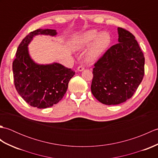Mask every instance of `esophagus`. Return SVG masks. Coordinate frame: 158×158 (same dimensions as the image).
I'll return each mask as SVG.
<instances>
[{"label":"esophagus","mask_w":158,"mask_h":158,"mask_svg":"<svg viewBox=\"0 0 158 158\" xmlns=\"http://www.w3.org/2000/svg\"><path fill=\"white\" fill-rule=\"evenodd\" d=\"M83 70H84V66L83 65H80L79 66H78V68H77V70H78V71H83Z\"/></svg>","instance_id":"1"}]
</instances>
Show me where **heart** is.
I'll return each instance as SVG.
<instances>
[{"mask_svg":"<svg viewBox=\"0 0 158 158\" xmlns=\"http://www.w3.org/2000/svg\"><path fill=\"white\" fill-rule=\"evenodd\" d=\"M111 38L108 32L100 33L96 30H89L77 37L74 42L76 49H83L92 44L85 59L88 62H94L108 48Z\"/></svg>","mask_w":158,"mask_h":158,"instance_id":"obj_1","label":"heart"}]
</instances>
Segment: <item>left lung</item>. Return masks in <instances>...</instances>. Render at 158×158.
I'll list each match as a JSON object with an SVG mask.
<instances>
[{"label":"left lung","instance_id":"left-lung-1","mask_svg":"<svg viewBox=\"0 0 158 158\" xmlns=\"http://www.w3.org/2000/svg\"><path fill=\"white\" fill-rule=\"evenodd\" d=\"M119 43L94 64L91 91L99 102L119 105L130 98L145 74V57L135 36L118 28Z\"/></svg>","mask_w":158,"mask_h":158}]
</instances>
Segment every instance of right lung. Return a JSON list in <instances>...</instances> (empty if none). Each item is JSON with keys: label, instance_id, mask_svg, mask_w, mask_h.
I'll use <instances>...</instances> for the list:
<instances>
[{"label": "right lung", "instance_id": "1", "mask_svg": "<svg viewBox=\"0 0 158 158\" xmlns=\"http://www.w3.org/2000/svg\"><path fill=\"white\" fill-rule=\"evenodd\" d=\"M38 35L53 36L57 32L52 29H38L22 40L13 62V80L17 92L28 105L45 109L62 100L75 73L59 63L44 65L33 61L28 45Z\"/></svg>", "mask_w": 158, "mask_h": 158}]
</instances>
